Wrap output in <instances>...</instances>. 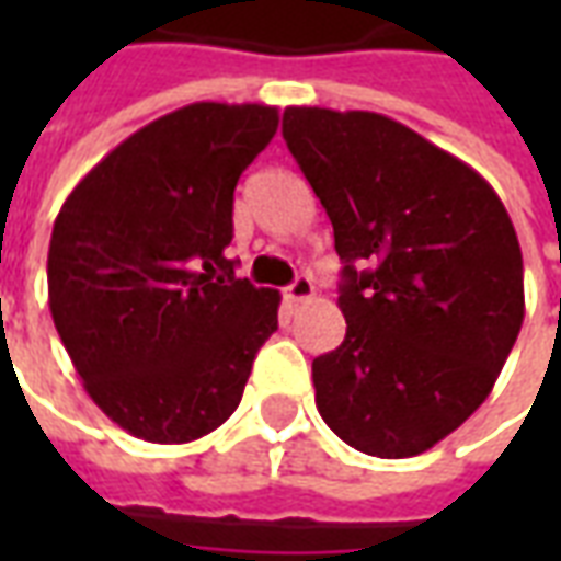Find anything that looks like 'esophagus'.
Listing matches in <instances>:
<instances>
[{"mask_svg": "<svg viewBox=\"0 0 561 561\" xmlns=\"http://www.w3.org/2000/svg\"><path fill=\"white\" fill-rule=\"evenodd\" d=\"M312 294H316V285L309 276H297V279L285 288V297H288V304H306V300H312Z\"/></svg>", "mask_w": 561, "mask_h": 561, "instance_id": "34e87169", "label": "esophagus"}]
</instances>
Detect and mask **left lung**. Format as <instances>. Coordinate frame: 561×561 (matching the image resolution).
Returning <instances> with one entry per match:
<instances>
[{"label": "left lung", "instance_id": "1", "mask_svg": "<svg viewBox=\"0 0 561 561\" xmlns=\"http://www.w3.org/2000/svg\"><path fill=\"white\" fill-rule=\"evenodd\" d=\"M282 138L345 261L318 412L354 450L417 457L478 412L517 342V231L481 173L390 116L285 107Z\"/></svg>", "mask_w": 561, "mask_h": 561}]
</instances>
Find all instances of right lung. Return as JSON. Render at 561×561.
<instances>
[{
	"mask_svg": "<svg viewBox=\"0 0 561 561\" xmlns=\"http://www.w3.org/2000/svg\"><path fill=\"white\" fill-rule=\"evenodd\" d=\"M276 128L270 104H185L111 149L56 216V333L135 438L185 445L221 426L279 328V291L237 279L225 255L237 180Z\"/></svg>",
	"mask_w": 561,
	"mask_h": 561,
	"instance_id": "right-lung-1",
	"label": "right lung"
}]
</instances>
